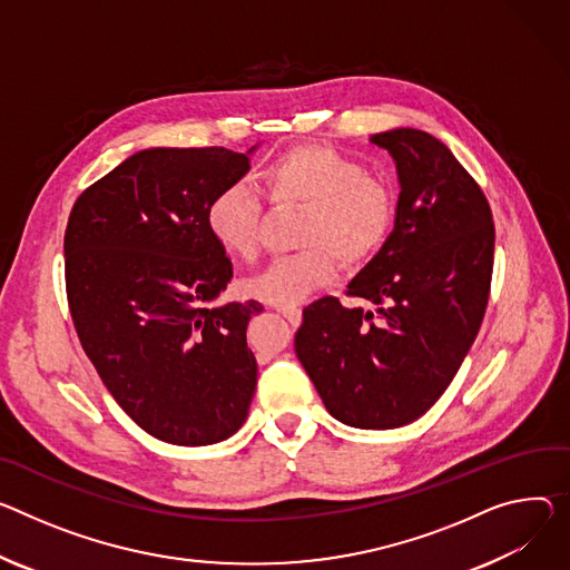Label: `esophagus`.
<instances>
[{
  "instance_id": "obj_1",
  "label": "esophagus",
  "mask_w": 570,
  "mask_h": 570,
  "mask_svg": "<svg viewBox=\"0 0 570 570\" xmlns=\"http://www.w3.org/2000/svg\"><path fill=\"white\" fill-rule=\"evenodd\" d=\"M277 312H279L293 327H297V325L302 323V312H299L297 306H279Z\"/></svg>"
}]
</instances>
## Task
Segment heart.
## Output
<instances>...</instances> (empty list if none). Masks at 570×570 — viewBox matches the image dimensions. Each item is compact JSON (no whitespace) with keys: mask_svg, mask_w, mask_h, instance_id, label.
Returning a JSON list of instances; mask_svg holds the SVG:
<instances>
[{"mask_svg":"<svg viewBox=\"0 0 570 570\" xmlns=\"http://www.w3.org/2000/svg\"><path fill=\"white\" fill-rule=\"evenodd\" d=\"M275 204H304L297 254L279 256L245 282V293L273 306H297L336 277L334 254L345 264L368 258L393 220L391 188L356 159L323 145H299L271 159L256 175ZM264 204L234 181L216 190L204 209L214 243L236 258H252L262 240Z\"/></svg>","mask_w":570,"mask_h":570,"instance_id":"b5f03b06","label":"heart"}]
</instances>
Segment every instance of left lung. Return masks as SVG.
<instances>
[{"mask_svg": "<svg viewBox=\"0 0 570 570\" xmlns=\"http://www.w3.org/2000/svg\"><path fill=\"white\" fill-rule=\"evenodd\" d=\"M397 170L389 238L347 284L375 312L323 297L302 312L295 354L332 416L358 430L419 421L454 380L489 302L493 216L454 154L421 129L371 136Z\"/></svg>", "mask_w": 570, "mask_h": 570, "instance_id": "left-lung-1", "label": "left lung"}]
</instances>
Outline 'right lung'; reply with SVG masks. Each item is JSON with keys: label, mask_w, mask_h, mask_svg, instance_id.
<instances>
[{"label": "right lung", "mask_w": 570, "mask_h": 570, "mask_svg": "<svg viewBox=\"0 0 570 570\" xmlns=\"http://www.w3.org/2000/svg\"><path fill=\"white\" fill-rule=\"evenodd\" d=\"M254 149H140L86 188L68 220L66 288L83 352L127 416L173 445L229 439L256 389L245 330L264 306L214 304L232 262L204 225Z\"/></svg>", "instance_id": "add662e5"}]
</instances>
